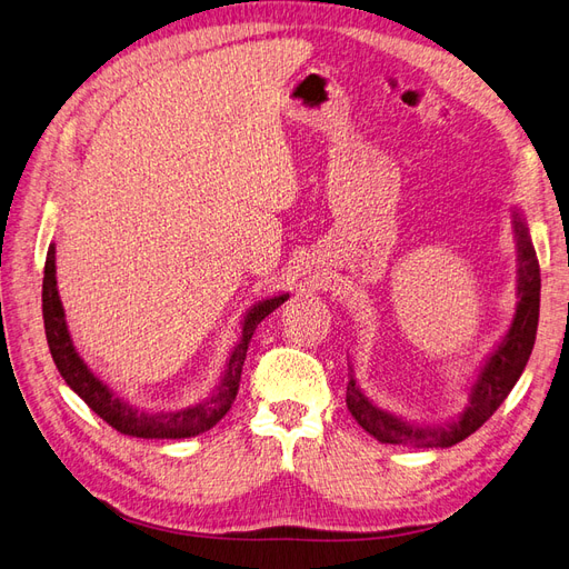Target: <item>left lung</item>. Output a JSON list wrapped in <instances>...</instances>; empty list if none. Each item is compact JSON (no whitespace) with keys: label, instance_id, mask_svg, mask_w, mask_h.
I'll return each mask as SVG.
<instances>
[{"label":"left lung","instance_id":"8db88e82","mask_svg":"<svg viewBox=\"0 0 569 569\" xmlns=\"http://www.w3.org/2000/svg\"><path fill=\"white\" fill-rule=\"evenodd\" d=\"M512 230L518 239V308L501 343L487 356L485 366L475 375L468 389V403L456 418L437 425L410 422L393 412L377 408L368 396L360 391L353 380L347 385V406L356 422L382 443L416 446V449H449V446L468 439L485 425L496 408L506 401V396L520 380L527 360L533 349L539 325V297H541V270L533 251L529 228L520 209L512 211Z\"/></svg>","mask_w":569,"mask_h":569}]
</instances>
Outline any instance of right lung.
Listing matches in <instances>:
<instances>
[{
    "label": "right lung",
    "mask_w": 569,
    "mask_h": 569,
    "mask_svg": "<svg viewBox=\"0 0 569 569\" xmlns=\"http://www.w3.org/2000/svg\"><path fill=\"white\" fill-rule=\"evenodd\" d=\"M289 295H280L272 299H263L253 303L244 320L242 335H239L237 347L232 349L226 372L220 375L209 399H203L194 406L178 408V410H147L137 408L130 401L107 387L99 377L88 368V363L76 351V343L68 332L66 311L57 287V247L49 244L47 263H44V280H42V318H44V335L49 343V353L54 358L57 370L61 372L63 382L71 387L80 399L88 403L97 416L109 422L120 435L137 437V439H187L197 437L206 429H211L220 418L232 408L234 396L239 391V377H242V366L247 358L249 341L266 316L274 308L282 306Z\"/></svg>",
    "instance_id": "right-lung-1"
}]
</instances>
